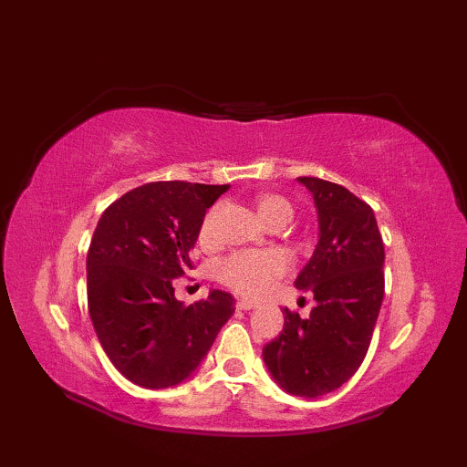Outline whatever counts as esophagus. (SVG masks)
I'll use <instances>...</instances> for the list:
<instances>
[{"mask_svg": "<svg viewBox=\"0 0 467 467\" xmlns=\"http://www.w3.org/2000/svg\"><path fill=\"white\" fill-rule=\"evenodd\" d=\"M236 306H239V309H243V311H251V309H254L256 303L251 301V299H241L239 303H236Z\"/></svg>", "mask_w": 467, "mask_h": 467, "instance_id": "1", "label": "esophagus"}]
</instances>
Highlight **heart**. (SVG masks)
Wrapping results in <instances>:
<instances>
[{"mask_svg": "<svg viewBox=\"0 0 467 467\" xmlns=\"http://www.w3.org/2000/svg\"><path fill=\"white\" fill-rule=\"evenodd\" d=\"M256 211L265 221L271 214L291 216V204L283 196L259 194L256 196ZM216 211H211L201 224L198 241L211 244L216 234ZM286 271V259L276 251H239L224 256L214 265L216 279L231 286L233 291L246 296H259L271 289V285Z\"/></svg>", "mask_w": 467, "mask_h": 467, "instance_id": "b5f03b06", "label": "heart"}]
</instances>
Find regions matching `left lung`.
Instances as JSON below:
<instances>
[{"label": "left lung", "instance_id": "1", "mask_svg": "<svg viewBox=\"0 0 467 467\" xmlns=\"http://www.w3.org/2000/svg\"><path fill=\"white\" fill-rule=\"evenodd\" d=\"M313 194L319 243L295 281L313 293L306 319L285 309L263 359L286 393L315 400L339 389L363 363L383 301L385 249L371 206L329 181L296 178Z\"/></svg>", "mask_w": 467, "mask_h": 467}]
</instances>
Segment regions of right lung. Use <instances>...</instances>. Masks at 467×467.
<instances>
[{"label":"right lung","instance_id":"obj_1","mask_svg":"<svg viewBox=\"0 0 467 467\" xmlns=\"http://www.w3.org/2000/svg\"><path fill=\"white\" fill-rule=\"evenodd\" d=\"M228 184L150 182L106 208L88 251V311L108 359L146 389L186 381L234 313L231 293L176 301L206 208Z\"/></svg>","mask_w":467,"mask_h":467}]
</instances>
